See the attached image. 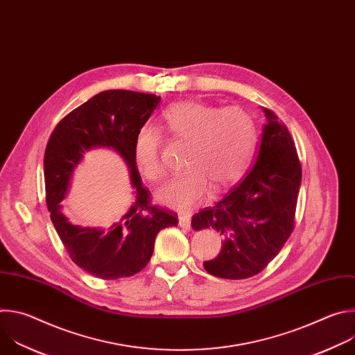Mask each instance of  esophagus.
Masks as SVG:
<instances>
[{
    "instance_id": "esophagus-1",
    "label": "esophagus",
    "mask_w": 355,
    "mask_h": 355,
    "mask_svg": "<svg viewBox=\"0 0 355 355\" xmlns=\"http://www.w3.org/2000/svg\"><path fill=\"white\" fill-rule=\"evenodd\" d=\"M180 226L184 229H191V219L185 215H180Z\"/></svg>"
}]
</instances>
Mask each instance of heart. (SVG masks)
<instances>
[{
	"label": "heart",
	"mask_w": 355,
	"mask_h": 355,
	"mask_svg": "<svg viewBox=\"0 0 355 355\" xmlns=\"http://www.w3.org/2000/svg\"><path fill=\"white\" fill-rule=\"evenodd\" d=\"M163 129L174 139L188 141L182 170L168 178L157 198L177 209H189L211 191L237 181L247 170L257 144V126L250 112L239 107L218 108L196 101L170 105L162 115ZM162 135L153 126H143L133 140V160L150 181L164 174L160 160Z\"/></svg>",
	"instance_id": "heart-1"
}]
</instances>
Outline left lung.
<instances>
[{
  "label": "left lung",
  "mask_w": 355,
  "mask_h": 355,
  "mask_svg": "<svg viewBox=\"0 0 355 355\" xmlns=\"http://www.w3.org/2000/svg\"><path fill=\"white\" fill-rule=\"evenodd\" d=\"M266 125L254 164L215 207L192 218V229L223 236L219 256L205 270L225 279L261 272L281 251L295 225L302 167L293 139L278 116L263 108Z\"/></svg>",
  "instance_id": "8db88e82"
}]
</instances>
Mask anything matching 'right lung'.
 Wrapping results in <instances>:
<instances>
[{"mask_svg": "<svg viewBox=\"0 0 355 355\" xmlns=\"http://www.w3.org/2000/svg\"><path fill=\"white\" fill-rule=\"evenodd\" d=\"M160 96L126 89H108L89 98L66 115L49 137L43 168L46 204L70 259L88 274L118 279L141 271L150 261L162 229L177 226L175 212L151 204L133 160V140L157 108ZM111 146L131 168L135 202L107 231L71 225L61 214L71 174L85 150Z\"/></svg>", "mask_w": 355, "mask_h": 355, "instance_id": "1", "label": "right lung"}]
</instances>
